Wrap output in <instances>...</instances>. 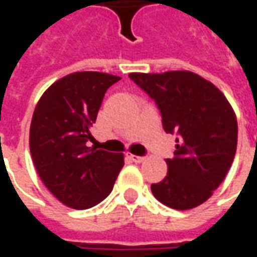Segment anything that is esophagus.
I'll use <instances>...</instances> for the list:
<instances>
[{
	"instance_id": "esophagus-1",
	"label": "esophagus",
	"mask_w": 257,
	"mask_h": 257,
	"mask_svg": "<svg viewBox=\"0 0 257 257\" xmlns=\"http://www.w3.org/2000/svg\"><path fill=\"white\" fill-rule=\"evenodd\" d=\"M132 160H133L134 163H143L144 162V157H142V156H136V154H130L128 156Z\"/></svg>"
}]
</instances>
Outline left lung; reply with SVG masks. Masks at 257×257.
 Wrapping results in <instances>:
<instances>
[{"label": "left lung", "mask_w": 257, "mask_h": 257, "mask_svg": "<svg viewBox=\"0 0 257 257\" xmlns=\"http://www.w3.org/2000/svg\"><path fill=\"white\" fill-rule=\"evenodd\" d=\"M153 98L166 133L177 134L167 176L152 184L154 197L176 210L200 206L224 180L237 146V120L224 94L196 73H132Z\"/></svg>", "instance_id": "8db88e82"}]
</instances>
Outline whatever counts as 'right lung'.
Segmentation results:
<instances>
[{"mask_svg": "<svg viewBox=\"0 0 257 257\" xmlns=\"http://www.w3.org/2000/svg\"><path fill=\"white\" fill-rule=\"evenodd\" d=\"M120 77L78 71L57 80L35 105L30 152L45 187L65 206L90 209L104 200L124 156L88 147L91 127L108 87Z\"/></svg>", "mask_w": 257, "mask_h": 257, "instance_id": "right-lung-1", "label": "right lung"}]
</instances>
